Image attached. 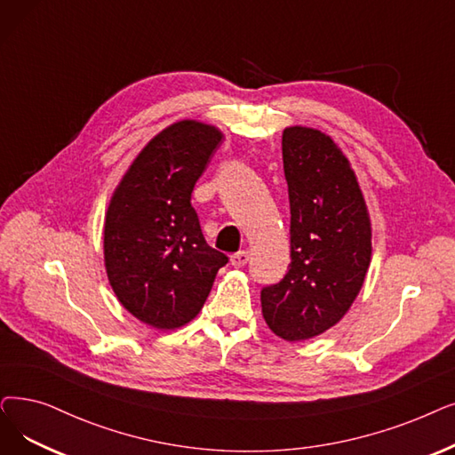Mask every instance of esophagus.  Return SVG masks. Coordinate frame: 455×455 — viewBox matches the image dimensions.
Wrapping results in <instances>:
<instances>
[{
  "label": "esophagus",
  "mask_w": 455,
  "mask_h": 455,
  "mask_svg": "<svg viewBox=\"0 0 455 455\" xmlns=\"http://www.w3.org/2000/svg\"><path fill=\"white\" fill-rule=\"evenodd\" d=\"M249 262V251H240L230 256V264L234 267H243Z\"/></svg>",
  "instance_id": "1"
}]
</instances>
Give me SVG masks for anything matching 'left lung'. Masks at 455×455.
I'll list each match as a JSON object with an SVG mask.
<instances>
[{"label":"left lung","instance_id":"1","mask_svg":"<svg viewBox=\"0 0 455 455\" xmlns=\"http://www.w3.org/2000/svg\"><path fill=\"white\" fill-rule=\"evenodd\" d=\"M283 162L291 264L260 301L276 337L301 342L337 325L357 299L371 262V223L357 174L331 135L284 128Z\"/></svg>","mask_w":455,"mask_h":455}]
</instances>
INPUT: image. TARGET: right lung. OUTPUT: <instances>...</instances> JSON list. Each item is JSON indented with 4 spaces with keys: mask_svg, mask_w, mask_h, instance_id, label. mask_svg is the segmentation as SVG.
I'll return each instance as SVG.
<instances>
[{
    "mask_svg": "<svg viewBox=\"0 0 455 455\" xmlns=\"http://www.w3.org/2000/svg\"><path fill=\"white\" fill-rule=\"evenodd\" d=\"M223 132L193 118L143 147L115 188L104 221V264L121 305L140 322L172 331L201 312L228 259L212 249L191 191Z\"/></svg>",
    "mask_w": 455,
    "mask_h": 455,
    "instance_id": "add662e5",
    "label": "right lung"
}]
</instances>
